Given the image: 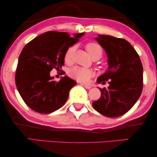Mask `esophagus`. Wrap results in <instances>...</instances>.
I'll return each instance as SVG.
<instances>
[{
    "instance_id": "obj_1",
    "label": "esophagus",
    "mask_w": 157,
    "mask_h": 157,
    "mask_svg": "<svg viewBox=\"0 0 157 157\" xmlns=\"http://www.w3.org/2000/svg\"><path fill=\"white\" fill-rule=\"evenodd\" d=\"M83 86V87L85 88V89H90L91 88V86L90 85H88V84H83V83H82V84H81Z\"/></svg>"
}]
</instances>
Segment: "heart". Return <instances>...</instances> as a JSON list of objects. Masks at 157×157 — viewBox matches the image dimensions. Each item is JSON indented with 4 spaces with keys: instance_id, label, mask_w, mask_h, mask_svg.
Returning <instances> with one entry per match:
<instances>
[{
    "instance_id": "obj_1",
    "label": "heart",
    "mask_w": 157,
    "mask_h": 157,
    "mask_svg": "<svg viewBox=\"0 0 157 157\" xmlns=\"http://www.w3.org/2000/svg\"><path fill=\"white\" fill-rule=\"evenodd\" d=\"M86 48L89 55L91 58L98 57L100 59L101 56L103 51L100 45L96 43H89L86 46ZM75 51V47L71 46L67 49L64 55V60L66 63H71L72 60V56ZM94 71L91 69L86 68L74 66L71 68L68 71V75L72 78L83 83H86L89 81L90 78L94 76Z\"/></svg>"
}]
</instances>
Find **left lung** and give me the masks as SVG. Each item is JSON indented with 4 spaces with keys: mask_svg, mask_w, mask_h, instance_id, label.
I'll return each mask as SVG.
<instances>
[{
    "mask_svg": "<svg viewBox=\"0 0 157 157\" xmlns=\"http://www.w3.org/2000/svg\"><path fill=\"white\" fill-rule=\"evenodd\" d=\"M107 56L108 68L98 82L109 81L108 88L100 89L101 97L92 103L101 114L118 117L132 108L143 88V66L138 53L125 39L107 35L94 38Z\"/></svg>",
    "mask_w": 157,
    "mask_h": 157,
    "instance_id": "8db88e82",
    "label": "left lung"
}]
</instances>
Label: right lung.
<instances>
[{
  "label": "right lung",
  "mask_w": 157,
  "mask_h": 157,
  "mask_svg": "<svg viewBox=\"0 0 157 157\" xmlns=\"http://www.w3.org/2000/svg\"><path fill=\"white\" fill-rule=\"evenodd\" d=\"M84 33L70 36L66 32L48 31L37 36L21 51L16 72V84L24 102L33 111L49 113L66 102L76 82L68 76L53 81L50 72L64 65V55Z\"/></svg>",
  "instance_id": "right-lung-1"
}]
</instances>
